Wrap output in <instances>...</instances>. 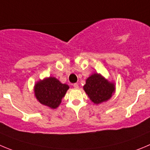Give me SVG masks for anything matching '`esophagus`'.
I'll use <instances>...</instances> for the list:
<instances>
[{
	"instance_id": "esophagus-1",
	"label": "esophagus",
	"mask_w": 150,
	"mask_h": 150,
	"mask_svg": "<svg viewBox=\"0 0 150 150\" xmlns=\"http://www.w3.org/2000/svg\"><path fill=\"white\" fill-rule=\"evenodd\" d=\"M73 87L75 88V89H78V83H74V84H73Z\"/></svg>"
}]
</instances>
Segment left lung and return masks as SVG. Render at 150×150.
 Wrapping results in <instances>:
<instances>
[{
    "instance_id": "obj_1",
    "label": "left lung",
    "mask_w": 150,
    "mask_h": 150,
    "mask_svg": "<svg viewBox=\"0 0 150 150\" xmlns=\"http://www.w3.org/2000/svg\"><path fill=\"white\" fill-rule=\"evenodd\" d=\"M83 89L93 103L98 104L112 97L114 83H110L100 74L95 73L86 79Z\"/></svg>"
}]
</instances>
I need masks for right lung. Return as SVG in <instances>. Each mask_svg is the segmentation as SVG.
<instances>
[{
  "mask_svg": "<svg viewBox=\"0 0 150 150\" xmlns=\"http://www.w3.org/2000/svg\"><path fill=\"white\" fill-rule=\"evenodd\" d=\"M68 89V85L63 84L55 78L50 77L36 83L35 95L40 103L55 109L59 106Z\"/></svg>",
  "mask_w": 150,
  "mask_h": 150,
  "instance_id": "1",
  "label": "right lung"
}]
</instances>
